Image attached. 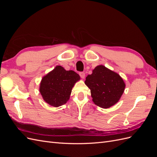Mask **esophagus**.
<instances>
[{
	"label": "esophagus",
	"mask_w": 157,
	"mask_h": 157,
	"mask_svg": "<svg viewBox=\"0 0 157 157\" xmlns=\"http://www.w3.org/2000/svg\"><path fill=\"white\" fill-rule=\"evenodd\" d=\"M79 75H80V77H81L82 78H84L85 77V73L84 72L79 73Z\"/></svg>",
	"instance_id": "34e87169"
}]
</instances>
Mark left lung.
<instances>
[{
    "mask_svg": "<svg viewBox=\"0 0 157 157\" xmlns=\"http://www.w3.org/2000/svg\"><path fill=\"white\" fill-rule=\"evenodd\" d=\"M85 84L90 89L93 102L104 109L119 101L126 86L119 75L103 65L97 66L87 76Z\"/></svg>",
    "mask_w": 157,
    "mask_h": 157,
    "instance_id": "1",
    "label": "left lung"
}]
</instances>
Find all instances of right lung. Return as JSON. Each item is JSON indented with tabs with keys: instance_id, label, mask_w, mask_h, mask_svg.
<instances>
[{
	"instance_id": "obj_1",
	"label": "right lung",
	"mask_w": 157,
	"mask_h": 157,
	"mask_svg": "<svg viewBox=\"0 0 157 157\" xmlns=\"http://www.w3.org/2000/svg\"><path fill=\"white\" fill-rule=\"evenodd\" d=\"M80 76L73 71H66L58 65L42 78L40 92L44 100L53 107H59L69 100L75 84Z\"/></svg>"
}]
</instances>
